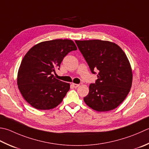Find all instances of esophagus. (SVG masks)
<instances>
[{"mask_svg": "<svg viewBox=\"0 0 149 149\" xmlns=\"http://www.w3.org/2000/svg\"><path fill=\"white\" fill-rule=\"evenodd\" d=\"M72 86H74L75 88H77V87H78V86H79V85H80V84H75V83H72Z\"/></svg>", "mask_w": 149, "mask_h": 149, "instance_id": "34e87169", "label": "esophagus"}]
</instances>
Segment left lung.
Returning <instances> with one entry per match:
<instances>
[{"instance_id":"8db88e82","label":"left lung","mask_w":149,"mask_h":149,"mask_svg":"<svg viewBox=\"0 0 149 149\" xmlns=\"http://www.w3.org/2000/svg\"><path fill=\"white\" fill-rule=\"evenodd\" d=\"M92 74L97 79L90 84L84 101L97 112L110 111L123 102L132 83V72L126 54L114 42L101 40H75Z\"/></svg>"}]
</instances>
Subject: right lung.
<instances>
[{
	"mask_svg": "<svg viewBox=\"0 0 149 149\" xmlns=\"http://www.w3.org/2000/svg\"><path fill=\"white\" fill-rule=\"evenodd\" d=\"M74 41L55 39L33 46L22 60L17 85L24 100L38 110H49L62 102L70 90V84L54 77L64 57L76 50Z\"/></svg>",
	"mask_w": 149,
	"mask_h": 149,
	"instance_id": "obj_1",
	"label": "right lung"
}]
</instances>
